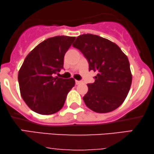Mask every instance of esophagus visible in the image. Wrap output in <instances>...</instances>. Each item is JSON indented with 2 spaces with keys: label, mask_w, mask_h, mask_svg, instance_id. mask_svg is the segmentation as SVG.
Listing matches in <instances>:
<instances>
[{
  "label": "esophagus",
  "mask_w": 154,
  "mask_h": 154,
  "mask_svg": "<svg viewBox=\"0 0 154 154\" xmlns=\"http://www.w3.org/2000/svg\"><path fill=\"white\" fill-rule=\"evenodd\" d=\"M81 83H82L81 81H77V80H75V84H76V85L81 84Z\"/></svg>",
  "instance_id": "obj_1"
}]
</instances>
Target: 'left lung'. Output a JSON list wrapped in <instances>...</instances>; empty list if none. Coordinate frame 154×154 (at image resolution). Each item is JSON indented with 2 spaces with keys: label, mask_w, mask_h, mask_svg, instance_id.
<instances>
[{
  "label": "left lung",
  "mask_w": 154,
  "mask_h": 154,
  "mask_svg": "<svg viewBox=\"0 0 154 154\" xmlns=\"http://www.w3.org/2000/svg\"><path fill=\"white\" fill-rule=\"evenodd\" d=\"M73 47L84 55L89 71L97 73L83 97L86 106L98 113L115 110L125 101L131 87L128 58L116 44L91 34L79 36Z\"/></svg>",
  "instance_id": "obj_1"
}]
</instances>
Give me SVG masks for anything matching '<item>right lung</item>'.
<instances>
[{"label":"right lung","instance_id":"1","mask_svg":"<svg viewBox=\"0 0 154 154\" xmlns=\"http://www.w3.org/2000/svg\"><path fill=\"white\" fill-rule=\"evenodd\" d=\"M74 37L56 36L38 45L25 58L18 73L23 100L35 112L51 115L64 105L75 80L54 77L63 69V58Z\"/></svg>","mask_w":154,"mask_h":154}]
</instances>
